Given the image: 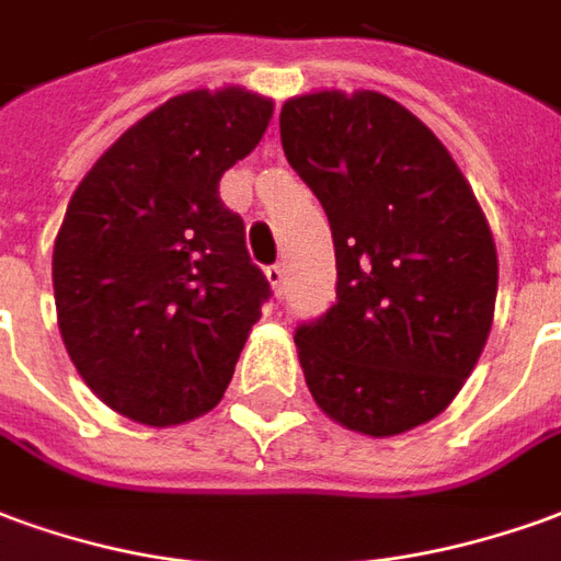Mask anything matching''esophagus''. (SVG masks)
<instances>
[{
    "label": "esophagus",
    "instance_id": "34e87169",
    "mask_svg": "<svg viewBox=\"0 0 561 561\" xmlns=\"http://www.w3.org/2000/svg\"><path fill=\"white\" fill-rule=\"evenodd\" d=\"M267 282L273 285L276 297H282V291H285V267H282V264H273V267H267Z\"/></svg>",
    "mask_w": 561,
    "mask_h": 561
}]
</instances>
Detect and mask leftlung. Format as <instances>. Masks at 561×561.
Returning <instances> with one entry per match:
<instances>
[{"mask_svg":"<svg viewBox=\"0 0 561 561\" xmlns=\"http://www.w3.org/2000/svg\"><path fill=\"white\" fill-rule=\"evenodd\" d=\"M279 133L336 254V304L294 331L309 391L348 431L416 428L453 403L492 331L483 209L444 142L376 90L294 96Z\"/></svg>","mask_w":561,"mask_h":561,"instance_id":"8db88e82","label":"left lung"}]
</instances>
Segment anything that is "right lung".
Instances as JSON below:
<instances>
[{
	"label": "right lung",
	"mask_w": 561,
	"mask_h": 561,
	"mask_svg": "<svg viewBox=\"0 0 561 561\" xmlns=\"http://www.w3.org/2000/svg\"><path fill=\"white\" fill-rule=\"evenodd\" d=\"M273 100L191 90L136 121L81 179L54 242V300L88 389L142 425L225 398L270 282L218 182L267 130Z\"/></svg>",
	"instance_id": "add662e5"
}]
</instances>
